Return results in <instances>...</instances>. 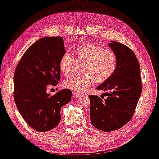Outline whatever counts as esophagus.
I'll use <instances>...</instances> for the list:
<instances>
[{
    "instance_id": "34e87169",
    "label": "esophagus",
    "mask_w": 159,
    "mask_h": 159,
    "mask_svg": "<svg viewBox=\"0 0 159 159\" xmlns=\"http://www.w3.org/2000/svg\"><path fill=\"white\" fill-rule=\"evenodd\" d=\"M73 95L75 97H81L82 94H81V93H73Z\"/></svg>"
}]
</instances>
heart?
<instances>
[{"label": "heart", "mask_w": 159, "mask_h": 159, "mask_svg": "<svg viewBox=\"0 0 159 159\" xmlns=\"http://www.w3.org/2000/svg\"><path fill=\"white\" fill-rule=\"evenodd\" d=\"M78 61H87L84 76L73 75L64 80L63 85L74 92H84L95 83H104L113 75L118 66L117 55L110 49L93 43H86L75 50ZM75 59L65 53L60 61V70L65 75L71 73Z\"/></svg>", "instance_id": "heart-1"}]
</instances>
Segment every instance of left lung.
Masks as SVG:
<instances>
[{
    "mask_svg": "<svg viewBox=\"0 0 159 159\" xmlns=\"http://www.w3.org/2000/svg\"><path fill=\"white\" fill-rule=\"evenodd\" d=\"M109 46L118 58V66L113 75L97 87L108 91L101 95H89L91 123L104 132L120 129L130 121L140 98L142 85L140 64L129 47L111 41Z\"/></svg>",
    "mask_w": 159,
    "mask_h": 159,
    "instance_id": "left-lung-1",
    "label": "left lung"
}]
</instances>
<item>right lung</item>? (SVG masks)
<instances>
[{"label": "right lung", "mask_w": 159, "mask_h": 159, "mask_svg": "<svg viewBox=\"0 0 159 159\" xmlns=\"http://www.w3.org/2000/svg\"><path fill=\"white\" fill-rule=\"evenodd\" d=\"M66 53L62 37L39 39L25 52L14 74V99L23 118L36 131L47 132L58 126L61 109L70 102L72 91L47 93L61 78L60 61Z\"/></svg>", "instance_id": "obj_1"}]
</instances>
